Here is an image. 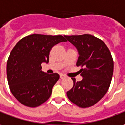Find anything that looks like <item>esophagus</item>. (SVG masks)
Returning <instances> with one entry per match:
<instances>
[{
    "instance_id": "obj_1",
    "label": "esophagus",
    "mask_w": 125,
    "mask_h": 125,
    "mask_svg": "<svg viewBox=\"0 0 125 125\" xmlns=\"http://www.w3.org/2000/svg\"><path fill=\"white\" fill-rule=\"evenodd\" d=\"M64 77H65V76H64V75H62V74L60 75V78H61V79H64Z\"/></svg>"
}]
</instances>
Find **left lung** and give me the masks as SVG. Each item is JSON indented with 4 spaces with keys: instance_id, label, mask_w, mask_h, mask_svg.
<instances>
[{
    "instance_id": "1",
    "label": "left lung",
    "mask_w": 125,
    "mask_h": 125,
    "mask_svg": "<svg viewBox=\"0 0 125 125\" xmlns=\"http://www.w3.org/2000/svg\"><path fill=\"white\" fill-rule=\"evenodd\" d=\"M77 48L79 57L76 65L81 66L80 82L75 78L73 86L67 92L69 99L82 108L93 106L104 97L112 78L114 62L104 41L91 35L64 36Z\"/></svg>"
}]
</instances>
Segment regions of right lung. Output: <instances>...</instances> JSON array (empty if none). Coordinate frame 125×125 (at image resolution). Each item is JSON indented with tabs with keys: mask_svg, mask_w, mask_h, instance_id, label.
Masks as SVG:
<instances>
[{
	"mask_svg": "<svg viewBox=\"0 0 125 125\" xmlns=\"http://www.w3.org/2000/svg\"><path fill=\"white\" fill-rule=\"evenodd\" d=\"M64 37L33 34L22 38L13 48L7 60V76L10 90L20 103L35 107L50 98L59 75L42 71L41 64H48L50 50L67 41Z\"/></svg>",
	"mask_w": 125,
	"mask_h": 125,
	"instance_id": "obj_1",
	"label": "right lung"
}]
</instances>
